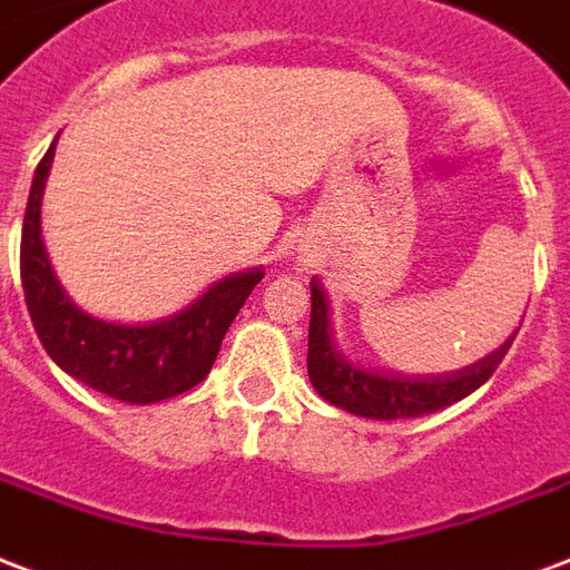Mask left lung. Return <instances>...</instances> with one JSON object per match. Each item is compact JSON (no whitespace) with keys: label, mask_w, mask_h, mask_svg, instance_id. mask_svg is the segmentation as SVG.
<instances>
[{"label":"left lung","mask_w":570,"mask_h":570,"mask_svg":"<svg viewBox=\"0 0 570 570\" xmlns=\"http://www.w3.org/2000/svg\"><path fill=\"white\" fill-rule=\"evenodd\" d=\"M508 340L490 357L465 366V370L448 372V375H393V372L370 370L361 363H351L333 348L331 321H327V301L318 279H312V315H309V382L312 387L333 402L336 409H345L372 421H402V417H423V414L448 409L453 402L465 400L469 393L481 387L504 361L511 348Z\"/></svg>","instance_id":"1"}]
</instances>
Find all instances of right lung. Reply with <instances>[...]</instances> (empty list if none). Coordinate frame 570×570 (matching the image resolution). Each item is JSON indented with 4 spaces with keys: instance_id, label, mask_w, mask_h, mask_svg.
I'll return each instance as SVG.
<instances>
[{
    "instance_id": "add662e5",
    "label": "right lung",
    "mask_w": 570,
    "mask_h": 570,
    "mask_svg": "<svg viewBox=\"0 0 570 570\" xmlns=\"http://www.w3.org/2000/svg\"><path fill=\"white\" fill-rule=\"evenodd\" d=\"M53 149L57 140L38 161L20 237V279L38 340L59 370L119 402L149 405L191 391L213 370L230 321L264 279V269H243L216 282L188 309L156 324L92 318L59 288L41 243V191Z\"/></svg>"
}]
</instances>
